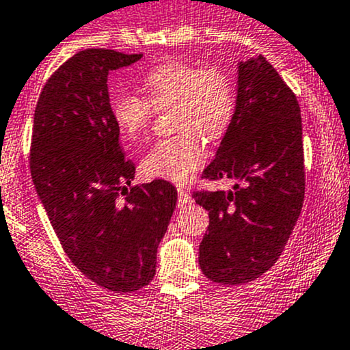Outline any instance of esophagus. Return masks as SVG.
Returning a JSON list of instances; mask_svg holds the SVG:
<instances>
[{"label":"esophagus","mask_w":350,"mask_h":350,"mask_svg":"<svg viewBox=\"0 0 350 350\" xmlns=\"http://www.w3.org/2000/svg\"><path fill=\"white\" fill-rule=\"evenodd\" d=\"M178 203H179V206H186V204L193 203L191 195H189L185 188H178Z\"/></svg>","instance_id":"obj_1"}]
</instances>
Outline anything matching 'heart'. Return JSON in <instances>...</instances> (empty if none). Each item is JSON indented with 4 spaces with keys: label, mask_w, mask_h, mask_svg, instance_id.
Here are the masks:
<instances>
[{
    "label": "heart",
    "mask_w": 350,
    "mask_h": 350,
    "mask_svg": "<svg viewBox=\"0 0 350 350\" xmlns=\"http://www.w3.org/2000/svg\"><path fill=\"white\" fill-rule=\"evenodd\" d=\"M146 96L115 94L109 111L122 137L140 140L147 135L155 109H171L172 129L178 135L159 140L142 161L147 178L185 183L206 161L208 142L224 139L237 108L234 81L217 67H200L167 61L142 77Z\"/></svg>",
    "instance_id": "obj_1"
}]
</instances>
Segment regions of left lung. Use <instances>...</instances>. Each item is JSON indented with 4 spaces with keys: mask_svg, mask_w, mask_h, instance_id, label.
<instances>
[{
    "mask_svg": "<svg viewBox=\"0 0 350 350\" xmlns=\"http://www.w3.org/2000/svg\"><path fill=\"white\" fill-rule=\"evenodd\" d=\"M237 108L208 179H232L230 191H198L210 225L200 267L215 283L242 284L276 264L305 198L301 113L295 93L266 57L239 62Z\"/></svg>",
    "mask_w": 350,
    "mask_h": 350,
    "instance_id": "left-lung-1",
    "label": "left lung"
}]
</instances>
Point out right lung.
<instances>
[{
  "mask_svg": "<svg viewBox=\"0 0 350 350\" xmlns=\"http://www.w3.org/2000/svg\"><path fill=\"white\" fill-rule=\"evenodd\" d=\"M140 57L77 52L45 83L31 129V179L62 249L88 280L118 293L152 281L178 201L164 179L132 186L135 165L109 111L108 74Z\"/></svg>",
  "mask_w": 350,
  "mask_h": 350,
  "instance_id": "right-lung-1",
  "label": "right lung"
}]
</instances>
